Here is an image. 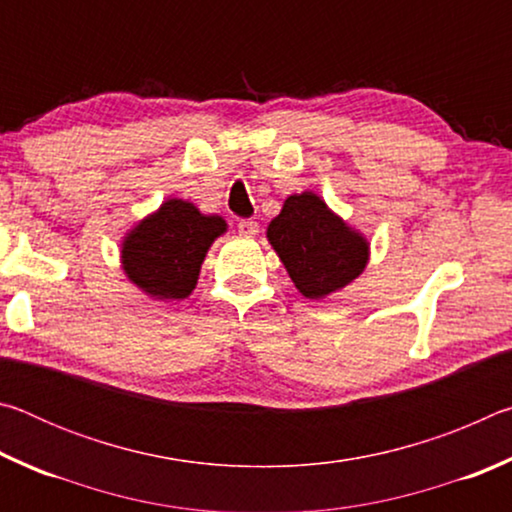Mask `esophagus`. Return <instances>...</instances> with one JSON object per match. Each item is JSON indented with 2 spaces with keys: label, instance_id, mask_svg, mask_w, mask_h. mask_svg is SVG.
<instances>
[{
  "label": "esophagus",
  "instance_id": "34e87169",
  "mask_svg": "<svg viewBox=\"0 0 512 512\" xmlns=\"http://www.w3.org/2000/svg\"><path fill=\"white\" fill-rule=\"evenodd\" d=\"M237 230H239V235H244V237H255L259 232V223L253 219H241L237 223Z\"/></svg>",
  "mask_w": 512,
  "mask_h": 512
}]
</instances>
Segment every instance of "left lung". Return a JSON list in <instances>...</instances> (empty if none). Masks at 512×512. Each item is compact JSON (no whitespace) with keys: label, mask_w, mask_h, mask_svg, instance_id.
<instances>
[{"label":"left lung","mask_w":512,"mask_h":512,"mask_svg":"<svg viewBox=\"0 0 512 512\" xmlns=\"http://www.w3.org/2000/svg\"><path fill=\"white\" fill-rule=\"evenodd\" d=\"M266 237L296 289L311 300L343 289L368 264V241L311 192L289 196Z\"/></svg>","instance_id":"left-lung-1"}]
</instances>
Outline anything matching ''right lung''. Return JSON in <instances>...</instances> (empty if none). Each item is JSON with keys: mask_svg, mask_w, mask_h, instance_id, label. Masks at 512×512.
<instances>
[{"mask_svg": "<svg viewBox=\"0 0 512 512\" xmlns=\"http://www.w3.org/2000/svg\"><path fill=\"white\" fill-rule=\"evenodd\" d=\"M225 232L221 216H205L192 203L171 198L128 232L121 264L128 280L158 300H180L194 291L212 241Z\"/></svg>", "mask_w": 512, "mask_h": 512, "instance_id": "right-lung-1", "label": "right lung"}]
</instances>
